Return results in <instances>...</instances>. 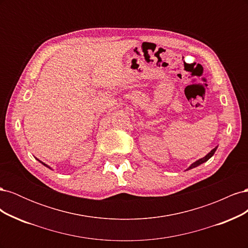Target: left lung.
<instances>
[{
	"label": "left lung",
	"instance_id": "1",
	"mask_svg": "<svg viewBox=\"0 0 248 248\" xmlns=\"http://www.w3.org/2000/svg\"><path fill=\"white\" fill-rule=\"evenodd\" d=\"M216 149H217V147H215L212 151H210V153H208L205 157H202V158H201V159H199L198 161H196V162H193L191 166L187 169V170H190V169H193V168H196V167H198V166H200V164H202V163H204V162H206L209 158H211V157L213 156V154L215 153V151H216Z\"/></svg>",
	"mask_w": 248,
	"mask_h": 248
}]
</instances>
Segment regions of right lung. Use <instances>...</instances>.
<instances>
[{"instance_id":"1","label":"right lung","mask_w":248,"mask_h":248,"mask_svg":"<svg viewBox=\"0 0 248 248\" xmlns=\"http://www.w3.org/2000/svg\"><path fill=\"white\" fill-rule=\"evenodd\" d=\"M39 161H40V160H39ZM40 162H41V161H40ZM41 163H42V164H43V166H46V167H47V166H46V163H43V162H41Z\"/></svg>"}]
</instances>
